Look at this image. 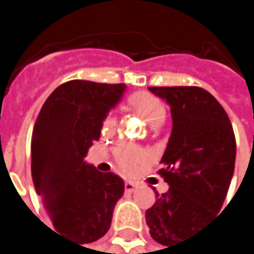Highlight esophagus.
Masks as SVG:
<instances>
[{
    "mask_svg": "<svg viewBox=\"0 0 254 254\" xmlns=\"http://www.w3.org/2000/svg\"><path fill=\"white\" fill-rule=\"evenodd\" d=\"M136 187H138V185H136L135 182H130V181H127V182H125V191H127V192H133V191L136 190Z\"/></svg>",
    "mask_w": 254,
    "mask_h": 254,
    "instance_id": "34e87169",
    "label": "esophagus"
}]
</instances>
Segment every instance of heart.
Here are the masks:
<instances>
[{
	"instance_id": "obj_1",
	"label": "heart",
	"mask_w": 254,
	"mask_h": 254,
	"mask_svg": "<svg viewBox=\"0 0 254 254\" xmlns=\"http://www.w3.org/2000/svg\"><path fill=\"white\" fill-rule=\"evenodd\" d=\"M127 103H129V107L151 127H159L166 119V106L159 97L150 92H135L129 97ZM116 127H118L116 118L109 115L103 121L101 133L106 136L113 135ZM113 157H115L116 166L124 174H133L135 171H138L142 165L148 162V154L145 151L129 144H119L113 150Z\"/></svg>"
}]
</instances>
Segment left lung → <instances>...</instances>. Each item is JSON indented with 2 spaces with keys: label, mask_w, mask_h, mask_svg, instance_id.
Wrapping results in <instances>:
<instances>
[{
  "label": "left lung",
  "mask_w": 254,
  "mask_h": 254,
  "mask_svg": "<svg viewBox=\"0 0 254 254\" xmlns=\"http://www.w3.org/2000/svg\"><path fill=\"white\" fill-rule=\"evenodd\" d=\"M166 100L172 133L159 175L169 190L145 212L153 240L179 244L221 210L235 165V135L219 101L200 86H150Z\"/></svg>",
  "instance_id": "left-lung-1"
}]
</instances>
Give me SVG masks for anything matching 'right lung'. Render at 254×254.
I'll return each instance as SVG.
<instances>
[{
    "label": "right lung",
    "instance_id": "obj_1",
    "mask_svg": "<svg viewBox=\"0 0 254 254\" xmlns=\"http://www.w3.org/2000/svg\"><path fill=\"white\" fill-rule=\"evenodd\" d=\"M125 88V83L80 79L64 82L47 98L33 127L35 190L54 229L79 244L97 241L109 231L113 209L124 195L122 178L97 171L83 157Z\"/></svg>",
    "mask_w": 254,
    "mask_h": 254
}]
</instances>
